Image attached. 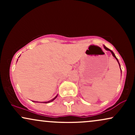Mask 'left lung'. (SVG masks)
<instances>
[{"label": "left lung", "instance_id": "obj_1", "mask_svg": "<svg viewBox=\"0 0 135 135\" xmlns=\"http://www.w3.org/2000/svg\"><path fill=\"white\" fill-rule=\"evenodd\" d=\"M103 47H104V48H105V49H106V50H107V51H110V52H111V53H112V56H114V58H115L116 59V60H117V62H118V63H119V66H120V64H119V60H118V59H117V58H116V56H115V54H114V52H113V51H111V50H110V49H108V48H107V47H106V46H104V45H103ZM120 70H121V69H120Z\"/></svg>", "mask_w": 135, "mask_h": 135}]
</instances>
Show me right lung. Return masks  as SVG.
Wrapping results in <instances>:
<instances>
[{"mask_svg": "<svg viewBox=\"0 0 135 135\" xmlns=\"http://www.w3.org/2000/svg\"><path fill=\"white\" fill-rule=\"evenodd\" d=\"M17 61H18V60H17ZM58 97V94H57L56 96V97L54 98H52V100H49V101H47V102H39V103H50V102H52V101H54V100H55L56 98V97ZM33 102H37L38 103V102H35V101H33Z\"/></svg>", "mask_w": 135, "mask_h": 135, "instance_id": "add662e5", "label": "right lung"}]
</instances>
